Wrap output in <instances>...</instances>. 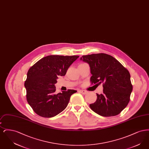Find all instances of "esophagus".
<instances>
[{
    "instance_id": "obj_1",
    "label": "esophagus",
    "mask_w": 149,
    "mask_h": 149,
    "mask_svg": "<svg viewBox=\"0 0 149 149\" xmlns=\"http://www.w3.org/2000/svg\"><path fill=\"white\" fill-rule=\"evenodd\" d=\"M79 92L80 93H81L83 94H86L88 93V92H86V91H84V90H80V91H79Z\"/></svg>"
}]
</instances>
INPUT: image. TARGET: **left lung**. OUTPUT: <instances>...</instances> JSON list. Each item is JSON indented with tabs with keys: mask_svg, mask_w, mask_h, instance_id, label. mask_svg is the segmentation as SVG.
I'll list each match as a JSON object with an SVG mask.
<instances>
[{
	"mask_svg": "<svg viewBox=\"0 0 149 149\" xmlns=\"http://www.w3.org/2000/svg\"><path fill=\"white\" fill-rule=\"evenodd\" d=\"M80 60L89 64L92 84L103 83V93H97V100L89 105L91 108L103 117L120 113L127 106L132 91L129 71L113 57L106 54L85 55Z\"/></svg>",
	"mask_w": 149,
	"mask_h": 149,
	"instance_id": "8db88e82",
	"label": "left lung"
}]
</instances>
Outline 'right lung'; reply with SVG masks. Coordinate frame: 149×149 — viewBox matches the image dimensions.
<instances>
[{"label":"right lung","instance_id":"add662e5","mask_svg":"<svg viewBox=\"0 0 149 149\" xmlns=\"http://www.w3.org/2000/svg\"><path fill=\"white\" fill-rule=\"evenodd\" d=\"M79 56L49 55L38 61L29 69L24 83L27 100L38 115L53 117L66 108L71 95L77 91L69 89L55 93L57 79L65 76Z\"/></svg>","mask_w":149,"mask_h":149}]
</instances>
